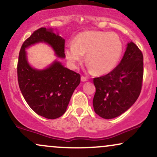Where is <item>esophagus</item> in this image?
Segmentation results:
<instances>
[{"label":"esophagus","instance_id":"esophagus-1","mask_svg":"<svg viewBox=\"0 0 157 157\" xmlns=\"http://www.w3.org/2000/svg\"><path fill=\"white\" fill-rule=\"evenodd\" d=\"M81 80H82V82H85V81L87 80V77L86 76H83V75H82V76H81Z\"/></svg>","mask_w":157,"mask_h":157}]
</instances>
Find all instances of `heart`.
Segmentation results:
<instances>
[{
  "instance_id": "obj_1",
  "label": "heart",
  "mask_w": 157,
  "mask_h": 157,
  "mask_svg": "<svg viewBox=\"0 0 157 157\" xmlns=\"http://www.w3.org/2000/svg\"><path fill=\"white\" fill-rule=\"evenodd\" d=\"M123 42L113 32L88 31L75 37L72 44L66 49V57L71 66L76 67L82 56L90 69L97 75L111 71L120 61L123 53Z\"/></svg>"
}]
</instances>
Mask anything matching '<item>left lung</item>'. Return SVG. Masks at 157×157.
<instances>
[{
  "label": "left lung",
  "instance_id": "left-lung-1",
  "mask_svg": "<svg viewBox=\"0 0 157 157\" xmlns=\"http://www.w3.org/2000/svg\"><path fill=\"white\" fill-rule=\"evenodd\" d=\"M143 56L135 43L130 42L122 60L110 72L93 79L96 93L95 113L111 119L127 110L139 97L143 86Z\"/></svg>",
  "mask_w": 157,
  "mask_h": 157
}]
</instances>
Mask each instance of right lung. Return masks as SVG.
<instances>
[{
    "mask_svg": "<svg viewBox=\"0 0 157 157\" xmlns=\"http://www.w3.org/2000/svg\"><path fill=\"white\" fill-rule=\"evenodd\" d=\"M37 42L48 43L60 58H65V40L51 29L36 30L22 44L17 62L20 89L30 107L39 116L56 119L64 114L74 90L80 82V75L55 61L44 70L29 65L25 48Z\"/></svg>",
    "mask_w": 157,
    "mask_h": 157,
    "instance_id": "right-lung-1",
    "label": "right lung"
}]
</instances>
